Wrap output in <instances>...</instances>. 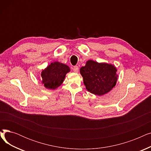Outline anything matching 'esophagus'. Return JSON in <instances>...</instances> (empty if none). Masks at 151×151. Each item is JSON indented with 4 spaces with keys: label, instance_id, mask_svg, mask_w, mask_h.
I'll return each instance as SVG.
<instances>
[{
    "label": "esophagus",
    "instance_id": "esophagus-1",
    "mask_svg": "<svg viewBox=\"0 0 151 151\" xmlns=\"http://www.w3.org/2000/svg\"><path fill=\"white\" fill-rule=\"evenodd\" d=\"M73 70L74 72L78 73V71H79V67H78V66H75V67H73Z\"/></svg>",
    "mask_w": 151,
    "mask_h": 151
}]
</instances>
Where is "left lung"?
Segmentation results:
<instances>
[{
    "label": "left lung",
    "mask_w": 151,
    "mask_h": 151,
    "mask_svg": "<svg viewBox=\"0 0 151 151\" xmlns=\"http://www.w3.org/2000/svg\"><path fill=\"white\" fill-rule=\"evenodd\" d=\"M116 71V67L111 64L92 60L80 69L87 90L97 96L108 93L115 86L117 80Z\"/></svg>",
    "instance_id": "1"
}]
</instances>
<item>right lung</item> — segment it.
<instances>
[{
	"mask_svg": "<svg viewBox=\"0 0 151 151\" xmlns=\"http://www.w3.org/2000/svg\"><path fill=\"white\" fill-rule=\"evenodd\" d=\"M70 71V68L62 63L55 62L51 63L46 69L42 71L41 76L42 83L45 88L54 89L61 85L66 73Z\"/></svg>",
	"mask_w": 151,
	"mask_h": 151,
	"instance_id": "obj_1",
	"label": "right lung"
}]
</instances>
